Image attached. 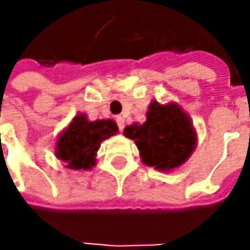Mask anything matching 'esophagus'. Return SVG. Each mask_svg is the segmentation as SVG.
<instances>
[{
    "mask_svg": "<svg viewBox=\"0 0 250 250\" xmlns=\"http://www.w3.org/2000/svg\"><path fill=\"white\" fill-rule=\"evenodd\" d=\"M117 124H118L120 132H122V130H124V126H125V120H124V117H117Z\"/></svg>",
    "mask_w": 250,
    "mask_h": 250,
    "instance_id": "obj_1",
    "label": "esophagus"
}]
</instances>
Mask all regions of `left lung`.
Segmentation results:
<instances>
[{
    "label": "left lung",
    "mask_w": 250,
    "mask_h": 250,
    "mask_svg": "<svg viewBox=\"0 0 250 250\" xmlns=\"http://www.w3.org/2000/svg\"><path fill=\"white\" fill-rule=\"evenodd\" d=\"M124 135L135 140L146 166L166 172L185 164L197 143L192 121L177 103L151 101L146 122L128 125Z\"/></svg>",
    "instance_id": "1"
}]
</instances>
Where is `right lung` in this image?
<instances>
[{"label": "right lung", "mask_w": 250, "mask_h": 250, "mask_svg": "<svg viewBox=\"0 0 250 250\" xmlns=\"http://www.w3.org/2000/svg\"><path fill=\"white\" fill-rule=\"evenodd\" d=\"M117 132L118 126L112 120L89 121L86 114H78L58 135L55 157L69 169H90L96 166L101 142Z\"/></svg>", "instance_id": "add662e5"}]
</instances>
